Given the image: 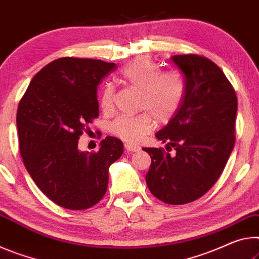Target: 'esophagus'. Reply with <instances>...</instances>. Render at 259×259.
<instances>
[{
	"label": "esophagus",
	"mask_w": 259,
	"mask_h": 259,
	"mask_svg": "<svg viewBox=\"0 0 259 259\" xmlns=\"http://www.w3.org/2000/svg\"><path fill=\"white\" fill-rule=\"evenodd\" d=\"M125 149H126L127 151H132V152H134V151H139V150H140V147L137 146V145H133V143H126V145H125Z\"/></svg>",
	"instance_id": "1"
}]
</instances>
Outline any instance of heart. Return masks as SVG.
I'll return each instance as SVG.
<instances>
[{
    "label": "heart",
    "mask_w": 259,
    "mask_h": 259,
    "mask_svg": "<svg viewBox=\"0 0 259 259\" xmlns=\"http://www.w3.org/2000/svg\"><path fill=\"white\" fill-rule=\"evenodd\" d=\"M121 79L141 91L140 109L146 110L137 116H122L111 124L117 137L128 142H138L150 133L156 120L166 124L179 110L185 95V80L179 71H160L148 58H138L121 70ZM114 92L105 84L101 95V107L105 111L113 108Z\"/></svg>",
    "instance_id": "1"
}]
</instances>
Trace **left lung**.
I'll list each match as a JSON object with an SVG mask.
<instances>
[{
	"instance_id": "left-lung-1",
	"label": "left lung",
	"mask_w": 259,
	"mask_h": 259,
	"mask_svg": "<svg viewBox=\"0 0 259 259\" xmlns=\"http://www.w3.org/2000/svg\"><path fill=\"white\" fill-rule=\"evenodd\" d=\"M171 62L185 80V95L176 116L156 133L166 142L142 148L151 157L146 175L151 194L180 205L203 196L225 168L235 142L237 99L226 75L198 55H175ZM173 147L175 154H169Z\"/></svg>"
}]
</instances>
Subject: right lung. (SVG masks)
<instances>
[{
  "mask_svg": "<svg viewBox=\"0 0 259 259\" xmlns=\"http://www.w3.org/2000/svg\"><path fill=\"white\" fill-rule=\"evenodd\" d=\"M116 69L100 59L63 57L49 63L20 100L19 149L29 176L47 197L70 210H84L108 189L109 167L124 146L107 137L97 152L80 151L79 137L99 117L97 86Z\"/></svg>",
  "mask_w": 259,
  "mask_h": 259,
  "instance_id": "1",
  "label": "right lung"
}]
</instances>
